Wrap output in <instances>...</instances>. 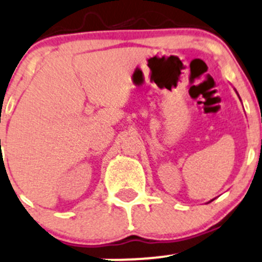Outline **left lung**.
Returning a JSON list of instances; mask_svg holds the SVG:
<instances>
[{
	"label": "left lung",
	"instance_id": "1",
	"mask_svg": "<svg viewBox=\"0 0 262 262\" xmlns=\"http://www.w3.org/2000/svg\"><path fill=\"white\" fill-rule=\"evenodd\" d=\"M234 91H236V90H234ZM236 93H237V91H236ZM237 96H238V93H237ZM238 98H239V96H238ZM212 201H213V199H212ZM212 201H209V202H212ZM209 202H208V203H209Z\"/></svg>",
	"mask_w": 262,
	"mask_h": 262
}]
</instances>
